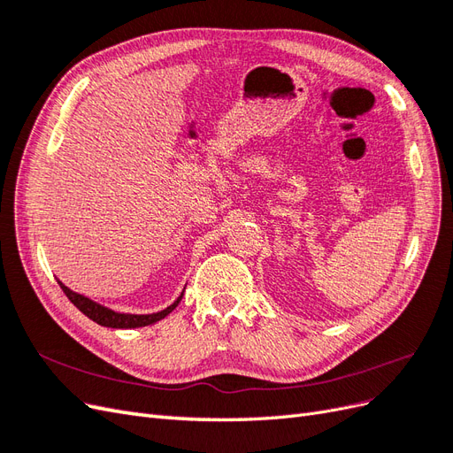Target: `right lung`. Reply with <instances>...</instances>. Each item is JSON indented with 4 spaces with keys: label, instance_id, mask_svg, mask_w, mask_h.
Here are the masks:
<instances>
[{
    "label": "right lung",
    "instance_id": "obj_1",
    "mask_svg": "<svg viewBox=\"0 0 453 453\" xmlns=\"http://www.w3.org/2000/svg\"><path fill=\"white\" fill-rule=\"evenodd\" d=\"M58 285L62 287V291L65 293V296L72 300V304L77 306L79 311H83L88 319L96 321L102 326H111V328H135V326H147V325H153L160 319L166 318L168 313H172L175 310V306L180 304V300L183 298V293L177 296V300L173 304H170L168 308H164L162 311H157V313H143V315H138V313H120V311H113L109 310L98 303H94V300L79 295L72 289H67V287L58 281Z\"/></svg>",
    "mask_w": 453,
    "mask_h": 453
}]
</instances>
